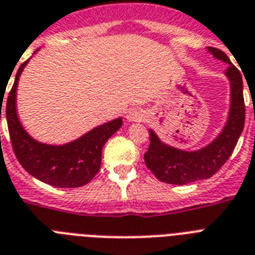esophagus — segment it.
I'll return each instance as SVG.
<instances>
[{
  "label": "esophagus",
  "instance_id": "34e87169",
  "mask_svg": "<svg viewBox=\"0 0 255 255\" xmlns=\"http://www.w3.org/2000/svg\"><path fill=\"white\" fill-rule=\"evenodd\" d=\"M127 119L129 122H140L142 119V113L137 109L129 110V113H128L127 115Z\"/></svg>",
  "mask_w": 255,
  "mask_h": 255
}]
</instances>
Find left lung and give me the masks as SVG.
Returning <instances> with one entry per match:
<instances>
[{
	"mask_svg": "<svg viewBox=\"0 0 255 255\" xmlns=\"http://www.w3.org/2000/svg\"><path fill=\"white\" fill-rule=\"evenodd\" d=\"M217 60L228 64L225 76L231 84V107L228 121L214 141L198 150H182L162 142L154 131L149 129L150 144L144 154L145 165L157 179L170 185H186L199 179H208L227 162L239 141L245 124L244 84L240 70L223 51L207 47Z\"/></svg>",
	"mask_w": 255,
	"mask_h": 255,
	"instance_id": "8db88e82",
	"label": "left lung"
}]
</instances>
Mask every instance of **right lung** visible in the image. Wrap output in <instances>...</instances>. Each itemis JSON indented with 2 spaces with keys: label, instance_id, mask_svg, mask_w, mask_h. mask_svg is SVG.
Instances as JSON below:
<instances>
[{
  "label": "right lung",
  "instance_id": "add662e5",
  "mask_svg": "<svg viewBox=\"0 0 255 255\" xmlns=\"http://www.w3.org/2000/svg\"><path fill=\"white\" fill-rule=\"evenodd\" d=\"M27 63L28 60L16 72L15 81L6 102V121L15 157L27 173L47 185L60 188L86 185L99 171L102 148L122 127L123 121L118 118L107 122L64 145H49L36 141L24 131L16 114V88Z\"/></svg>",
  "mask_w": 255,
  "mask_h": 255
}]
</instances>
